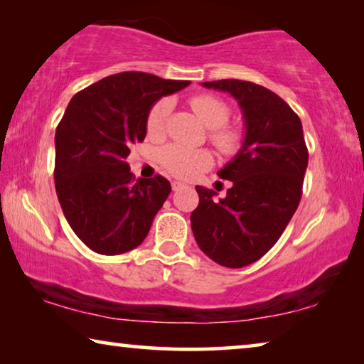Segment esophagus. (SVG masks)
<instances>
[{"label": "esophagus", "instance_id": "esophagus-1", "mask_svg": "<svg viewBox=\"0 0 364 364\" xmlns=\"http://www.w3.org/2000/svg\"><path fill=\"white\" fill-rule=\"evenodd\" d=\"M183 186H184V183H181V181H173V183H171V189H173V191L181 189Z\"/></svg>", "mask_w": 364, "mask_h": 364}]
</instances>
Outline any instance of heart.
I'll return each mask as SVG.
<instances>
[{
	"instance_id": "heart-1",
	"label": "heart",
	"mask_w": 364,
	"mask_h": 364,
	"mask_svg": "<svg viewBox=\"0 0 364 364\" xmlns=\"http://www.w3.org/2000/svg\"><path fill=\"white\" fill-rule=\"evenodd\" d=\"M191 107L207 128H210V139L215 147L226 156H232L244 144V133L239 127L226 123L231 117L228 104L213 95H197L191 97ZM173 102L170 97L154 104L146 120V132L151 138L157 139L165 136ZM160 162L165 170L176 178L191 180L202 171L212 167L213 157L205 149H189L184 146H168L160 152Z\"/></svg>"
}]
</instances>
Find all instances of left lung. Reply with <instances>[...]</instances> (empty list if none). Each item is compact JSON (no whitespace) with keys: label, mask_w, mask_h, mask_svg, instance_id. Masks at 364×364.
Instances as JSON below:
<instances>
[{"label":"left lung","mask_w":364,"mask_h":364,"mask_svg":"<svg viewBox=\"0 0 364 364\" xmlns=\"http://www.w3.org/2000/svg\"><path fill=\"white\" fill-rule=\"evenodd\" d=\"M202 86L230 93L242 110L244 144L218 171L230 180L225 199L196 186L199 205L191 213L196 242L226 268L257 262L278 242L301 199L308 149L299 115L264 86L217 80Z\"/></svg>","instance_id":"8db88e82"}]
</instances>
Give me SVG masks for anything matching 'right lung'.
I'll list each match as a JSON object with an SVG mask.
<instances>
[{
    "instance_id": "obj_1",
    "label": "right lung",
    "mask_w": 364,
    "mask_h": 364,
    "mask_svg": "<svg viewBox=\"0 0 364 364\" xmlns=\"http://www.w3.org/2000/svg\"><path fill=\"white\" fill-rule=\"evenodd\" d=\"M186 80L122 72L72 97L56 128L54 183L73 232L102 255H119L144 241L171 191L164 176L139 178L127 164L143 143L151 107L186 88Z\"/></svg>"
}]
</instances>
